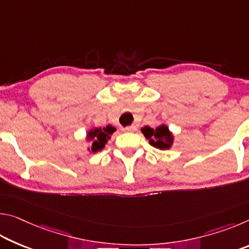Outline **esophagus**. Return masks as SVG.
<instances>
[{"label":"esophagus","instance_id":"1","mask_svg":"<svg viewBox=\"0 0 249 249\" xmlns=\"http://www.w3.org/2000/svg\"><path fill=\"white\" fill-rule=\"evenodd\" d=\"M123 130L124 132H135V130H136V126H127V127H124Z\"/></svg>","mask_w":249,"mask_h":249}]
</instances>
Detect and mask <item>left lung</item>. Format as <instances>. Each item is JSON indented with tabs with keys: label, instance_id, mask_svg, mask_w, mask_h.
<instances>
[{
	"label": "left lung",
	"instance_id": "obj_1",
	"mask_svg": "<svg viewBox=\"0 0 249 249\" xmlns=\"http://www.w3.org/2000/svg\"><path fill=\"white\" fill-rule=\"evenodd\" d=\"M142 133L149 141V144L158 149H169L174 142V135L166 125H160L155 129L149 126H144Z\"/></svg>",
	"mask_w": 249,
	"mask_h": 249
}]
</instances>
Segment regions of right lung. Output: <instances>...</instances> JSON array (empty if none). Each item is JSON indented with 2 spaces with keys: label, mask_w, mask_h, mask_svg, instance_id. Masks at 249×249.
I'll use <instances>...</instances> for the list:
<instances>
[{
  "label": "right lung",
  "mask_w": 249,
  "mask_h": 249,
  "mask_svg": "<svg viewBox=\"0 0 249 249\" xmlns=\"http://www.w3.org/2000/svg\"><path fill=\"white\" fill-rule=\"evenodd\" d=\"M116 130L115 127H113L111 125L105 126V127H95L90 129L87 134V140L92 142V147L91 150L92 153H96V151H100L104 148L105 144H107V141L111 138V135Z\"/></svg>",
  "instance_id": "right-lung-1"
}]
</instances>
